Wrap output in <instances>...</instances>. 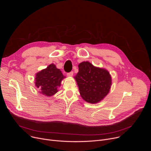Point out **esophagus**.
<instances>
[{
	"instance_id": "esophagus-1",
	"label": "esophagus",
	"mask_w": 151,
	"mask_h": 151,
	"mask_svg": "<svg viewBox=\"0 0 151 151\" xmlns=\"http://www.w3.org/2000/svg\"><path fill=\"white\" fill-rule=\"evenodd\" d=\"M73 72H70L67 74V76L68 77H72L73 76Z\"/></svg>"
}]
</instances>
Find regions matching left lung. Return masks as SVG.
I'll use <instances>...</instances> for the list:
<instances>
[{
    "label": "left lung",
    "mask_w": 151,
    "mask_h": 151,
    "mask_svg": "<svg viewBox=\"0 0 151 151\" xmlns=\"http://www.w3.org/2000/svg\"><path fill=\"white\" fill-rule=\"evenodd\" d=\"M79 71L74 77L82 98L91 104L101 101L109 93L112 77L104 68L93 66L89 61L79 64Z\"/></svg>",
    "instance_id": "1"
}]
</instances>
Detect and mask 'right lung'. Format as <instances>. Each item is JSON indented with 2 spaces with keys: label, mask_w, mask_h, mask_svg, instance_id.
Masks as SVG:
<instances>
[{
  "label": "right lung",
  "mask_w": 151,
  "mask_h": 151,
  "mask_svg": "<svg viewBox=\"0 0 151 151\" xmlns=\"http://www.w3.org/2000/svg\"><path fill=\"white\" fill-rule=\"evenodd\" d=\"M65 76L61 71L52 63L45 69L36 73L35 83L39 89V93L47 97H51L55 94L60 87L61 82Z\"/></svg>",
  "instance_id": "right-lung-1"
}]
</instances>
